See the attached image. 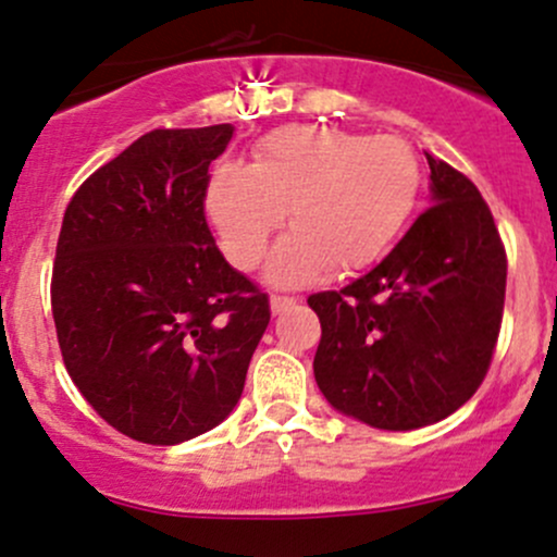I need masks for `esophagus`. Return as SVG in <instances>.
<instances>
[{
	"label": "esophagus",
	"mask_w": 557,
	"mask_h": 557,
	"mask_svg": "<svg viewBox=\"0 0 557 557\" xmlns=\"http://www.w3.org/2000/svg\"><path fill=\"white\" fill-rule=\"evenodd\" d=\"M296 304V298L290 296H272L269 298V307H272V314H283L285 309H290Z\"/></svg>",
	"instance_id": "esophagus-1"
}]
</instances>
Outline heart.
Instances as JSON below:
<instances>
[{
	"instance_id": "obj_1",
	"label": "heart",
	"mask_w": 557,
	"mask_h": 557,
	"mask_svg": "<svg viewBox=\"0 0 557 557\" xmlns=\"http://www.w3.org/2000/svg\"><path fill=\"white\" fill-rule=\"evenodd\" d=\"M421 168L400 138L290 125L256 146L250 168L219 165L205 208L224 256L253 269L269 237L290 232L267 263L274 285H301L323 269L349 274L389 250L419 202Z\"/></svg>"
}]
</instances>
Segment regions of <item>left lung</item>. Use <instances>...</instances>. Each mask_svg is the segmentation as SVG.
I'll return each mask as SVG.
<instances>
[{"instance_id": "left-lung-1", "label": "left lung", "mask_w": 557, "mask_h": 557, "mask_svg": "<svg viewBox=\"0 0 557 557\" xmlns=\"http://www.w3.org/2000/svg\"><path fill=\"white\" fill-rule=\"evenodd\" d=\"M426 162L432 208L379 267L309 296L323 325L314 382L338 413L376 430H419L465 406L505 312L507 256L488 205L448 162Z\"/></svg>"}]
</instances>
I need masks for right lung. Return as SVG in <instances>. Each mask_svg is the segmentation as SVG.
I'll return each instance as SVG.
<instances>
[{
    "label": "right lung",
    "mask_w": 557,
    "mask_h": 557,
    "mask_svg": "<svg viewBox=\"0 0 557 557\" xmlns=\"http://www.w3.org/2000/svg\"><path fill=\"white\" fill-rule=\"evenodd\" d=\"M232 125L151 131L98 168L63 215L52 320L63 362L103 421L175 446L237 406L269 298L215 248L208 168Z\"/></svg>",
    "instance_id": "obj_1"
}]
</instances>
